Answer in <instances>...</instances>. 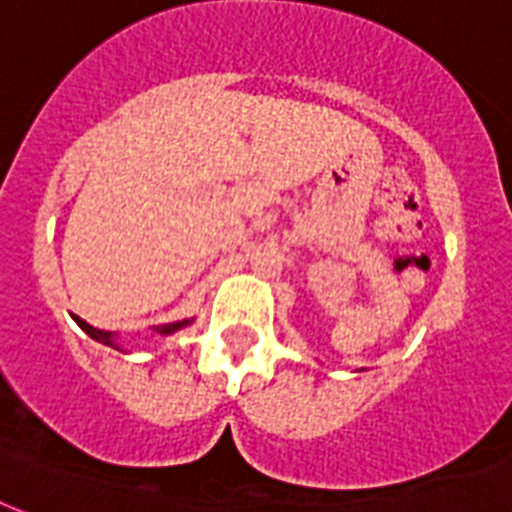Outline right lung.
Masks as SVG:
<instances>
[{
    "label": "right lung",
    "mask_w": 512,
    "mask_h": 512,
    "mask_svg": "<svg viewBox=\"0 0 512 512\" xmlns=\"http://www.w3.org/2000/svg\"><path fill=\"white\" fill-rule=\"evenodd\" d=\"M76 323L78 326L83 328V331H86V334L91 336V339H94V342H99V344H107V347H115V350H118V344H115V336L110 334V331H102V328H94V326H89V323L86 321H81V318H76ZM191 321H176V323H165V326H160L157 328V331H160V334H173V331H178V328H184V326H189Z\"/></svg>",
    "instance_id": "add662e5"
}]
</instances>
